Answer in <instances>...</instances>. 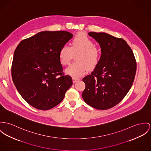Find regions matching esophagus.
Returning a JSON list of instances; mask_svg holds the SVG:
<instances>
[{
    "label": "esophagus",
    "instance_id": "obj_1",
    "mask_svg": "<svg viewBox=\"0 0 151 151\" xmlns=\"http://www.w3.org/2000/svg\"><path fill=\"white\" fill-rule=\"evenodd\" d=\"M72 80H73V83H76V81H79L80 79H78V78H73L72 79Z\"/></svg>",
    "mask_w": 151,
    "mask_h": 151
}]
</instances>
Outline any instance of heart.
<instances>
[{
    "label": "heart",
    "instance_id": "obj_1",
    "mask_svg": "<svg viewBox=\"0 0 151 151\" xmlns=\"http://www.w3.org/2000/svg\"><path fill=\"white\" fill-rule=\"evenodd\" d=\"M78 53L76 62L71 64L65 70V72L74 78L83 75L87 68L92 70L99 61L100 51L95 47L94 42L84 33L76 35L70 43V47L64 45L60 49L58 58L61 64L67 65L70 63L72 55Z\"/></svg>",
    "mask_w": 151,
    "mask_h": 151
}]
</instances>
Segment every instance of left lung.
<instances>
[{"instance_id":"8db88e82","label":"left lung","mask_w":151,"mask_h":151,"mask_svg":"<svg viewBox=\"0 0 151 151\" xmlns=\"http://www.w3.org/2000/svg\"><path fill=\"white\" fill-rule=\"evenodd\" d=\"M99 44L101 56L90 75L83 81L84 102L98 110H107L119 104L134 81L137 64L127 42L105 33L90 32Z\"/></svg>"}]
</instances>
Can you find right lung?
Listing matches in <instances>:
<instances>
[{"label": "right lung", "instance_id": "right-lung-1", "mask_svg": "<svg viewBox=\"0 0 151 151\" xmlns=\"http://www.w3.org/2000/svg\"><path fill=\"white\" fill-rule=\"evenodd\" d=\"M73 37L66 31H45L24 39L16 47L12 81L23 99L41 110L59 104L72 85L58 58L60 49Z\"/></svg>", "mask_w": 151, "mask_h": 151}]
</instances>
